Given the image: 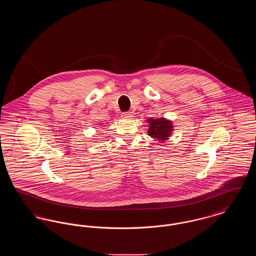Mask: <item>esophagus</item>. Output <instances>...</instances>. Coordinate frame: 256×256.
<instances>
[{"mask_svg": "<svg viewBox=\"0 0 256 256\" xmlns=\"http://www.w3.org/2000/svg\"><path fill=\"white\" fill-rule=\"evenodd\" d=\"M122 116L124 119H130L132 117V112H124Z\"/></svg>", "mask_w": 256, "mask_h": 256, "instance_id": "obj_1", "label": "esophagus"}]
</instances>
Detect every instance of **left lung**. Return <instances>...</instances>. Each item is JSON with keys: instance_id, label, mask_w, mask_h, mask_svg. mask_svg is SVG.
Segmentation results:
<instances>
[{"instance_id": "1", "label": "left lung", "mask_w": 256, "mask_h": 256, "mask_svg": "<svg viewBox=\"0 0 256 256\" xmlns=\"http://www.w3.org/2000/svg\"><path fill=\"white\" fill-rule=\"evenodd\" d=\"M148 122H150L148 124L150 128H148V134L150 137L159 140V142L166 141L170 137L172 132L174 130L172 121L166 120L165 118H158V119L150 118L148 120Z\"/></svg>"}]
</instances>
